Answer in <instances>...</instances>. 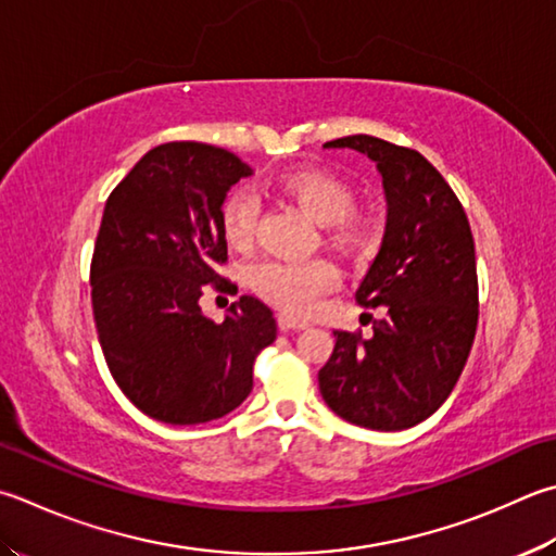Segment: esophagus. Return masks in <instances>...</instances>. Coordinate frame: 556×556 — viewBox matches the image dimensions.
I'll return each instance as SVG.
<instances>
[{
    "label": "esophagus",
    "instance_id": "34e87169",
    "mask_svg": "<svg viewBox=\"0 0 556 556\" xmlns=\"http://www.w3.org/2000/svg\"><path fill=\"white\" fill-rule=\"evenodd\" d=\"M278 327H280V331H298V329H307L309 321L300 319V317H292V314H288V312H282V314H278Z\"/></svg>",
    "mask_w": 556,
    "mask_h": 556
}]
</instances>
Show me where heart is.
<instances>
[{"label": "heart", "instance_id": "b5f03b06", "mask_svg": "<svg viewBox=\"0 0 556 556\" xmlns=\"http://www.w3.org/2000/svg\"><path fill=\"white\" fill-rule=\"evenodd\" d=\"M276 193L300 207L314 225L324 227V239L341 251H363L370 229L355 211L353 188L339 176L321 169H292L278 176ZM258 225V198L249 188H235L219 207V229L232 249L254 244ZM249 282L261 298L292 314H307L339 286V270L329 261H278L264 258L249 268Z\"/></svg>", "mask_w": 556, "mask_h": 556}]
</instances>
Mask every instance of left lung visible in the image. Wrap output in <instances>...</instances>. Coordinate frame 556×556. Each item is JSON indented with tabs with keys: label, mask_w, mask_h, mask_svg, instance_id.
I'll return each mask as SVG.
<instances>
[{
	"label": "left lung",
	"mask_w": 556,
	"mask_h": 556,
	"mask_svg": "<svg viewBox=\"0 0 556 556\" xmlns=\"http://www.w3.org/2000/svg\"><path fill=\"white\" fill-rule=\"evenodd\" d=\"M324 148L355 150L377 164L387 227L355 290L361 305L382 307L384 317L372 321L370 339L333 331L319 392L343 421L404 431L441 408L472 351L479 319L472 229L453 188L416 150L372 135Z\"/></svg>",
	"instance_id": "left-lung-1"
}]
</instances>
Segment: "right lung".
Returning a JSON list of instances; mask_svg holds the SVG:
<instances>
[{"mask_svg":"<svg viewBox=\"0 0 556 556\" xmlns=\"http://www.w3.org/2000/svg\"><path fill=\"white\" fill-rule=\"evenodd\" d=\"M251 176L237 154L205 142L150 150L113 188L91 256V307L115 384L142 414L172 426L205 424L242 404L276 319L254 295L225 321L198 300L227 261L219 207Z\"/></svg>","mask_w":556,"mask_h":556,"instance_id":"1","label":"right lung"}]
</instances>
